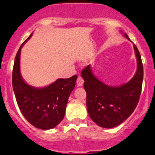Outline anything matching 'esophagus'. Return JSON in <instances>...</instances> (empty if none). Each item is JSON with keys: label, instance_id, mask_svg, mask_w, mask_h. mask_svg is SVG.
Listing matches in <instances>:
<instances>
[{"label": "esophagus", "instance_id": "esophagus-1", "mask_svg": "<svg viewBox=\"0 0 155 155\" xmlns=\"http://www.w3.org/2000/svg\"><path fill=\"white\" fill-rule=\"evenodd\" d=\"M84 79H83V78L81 77V76L78 75L77 81H76V84H77L78 86H82L83 85H84Z\"/></svg>", "mask_w": 155, "mask_h": 155}]
</instances>
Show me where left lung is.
Instances as JSON below:
<instances>
[{
	"instance_id": "1",
	"label": "left lung",
	"mask_w": 155,
	"mask_h": 155,
	"mask_svg": "<svg viewBox=\"0 0 155 155\" xmlns=\"http://www.w3.org/2000/svg\"><path fill=\"white\" fill-rule=\"evenodd\" d=\"M124 35L130 41L126 34ZM137 71L128 83L120 86H109L94 77L90 65L83 69L86 92V106L89 117L103 128H113L126 120L135 109L139 101L143 79V66L137 46Z\"/></svg>"
}]
</instances>
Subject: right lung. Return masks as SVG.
Segmentation results:
<instances>
[{"instance_id":"1","label":"right lung","mask_w":155,"mask_h":155,"mask_svg":"<svg viewBox=\"0 0 155 155\" xmlns=\"http://www.w3.org/2000/svg\"><path fill=\"white\" fill-rule=\"evenodd\" d=\"M18 49L12 71V87L18 107L28 122L40 129H53L64 117L66 104L74 89L78 76L58 79L44 88H35L25 83L20 71L21 48Z\"/></svg>"}]
</instances>
